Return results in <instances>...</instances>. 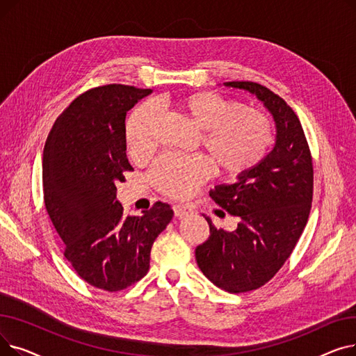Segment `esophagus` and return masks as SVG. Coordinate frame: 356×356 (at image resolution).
Wrapping results in <instances>:
<instances>
[{"label":"esophagus","mask_w":356,"mask_h":356,"mask_svg":"<svg viewBox=\"0 0 356 356\" xmlns=\"http://www.w3.org/2000/svg\"><path fill=\"white\" fill-rule=\"evenodd\" d=\"M173 213L176 218H181L191 213V209L188 207H184V204H175L173 207Z\"/></svg>","instance_id":"34e87169"}]
</instances>
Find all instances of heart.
Wrapping results in <instances>:
<instances>
[{
    "mask_svg": "<svg viewBox=\"0 0 356 356\" xmlns=\"http://www.w3.org/2000/svg\"><path fill=\"white\" fill-rule=\"evenodd\" d=\"M175 115L197 133L199 145L216 170L235 177L244 175L264 159L273 143V124L261 111L241 106L239 102L203 90L173 102ZM157 115L152 105L133 111L125 122V145L131 159L141 160L156 145ZM211 167L200 156L160 157L149 170L156 188L172 197H188L209 177Z\"/></svg>",
    "mask_w": 356,
    "mask_h": 356,
    "instance_id": "obj_1",
    "label": "heart"
}]
</instances>
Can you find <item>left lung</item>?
<instances>
[{
  "label": "left lung",
  "instance_id": "8db88e82",
  "mask_svg": "<svg viewBox=\"0 0 356 356\" xmlns=\"http://www.w3.org/2000/svg\"><path fill=\"white\" fill-rule=\"evenodd\" d=\"M263 102L275 124L271 152L252 170L209 195L238 216L234 231L218 229L195 251L200 271L219 289L245 293L264 286L283 267L310 213L313 165L300 121L283 98L254 82H225Z\"/></svg>",
  "mask_w": 356,
  "mask_h": 356
}]
</instances>
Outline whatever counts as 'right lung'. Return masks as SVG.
Here are the masks:
<instances>
[{
  "label": "right lung",
  "mask_w": 356,
  "mask_h": 356,
  "mask_svg": "<svg viewBox=\"0 0 356 356\" xmlns=\"http://www.w3.org/2000/svg\"><path fill=\"white\" fill-rule=\"evenodd\" d=\"M152 92L125 85L90 89L56 120L44 145V204L65 257L86 283L106 291L147 274L154 241L173 218L163 202L141 216H124L117 200V183L133 170L125 153L127 112Z\"/></svg>",
  "instance_id": "obj_1"
}]
</instances>
